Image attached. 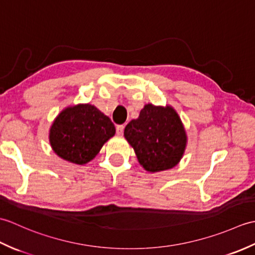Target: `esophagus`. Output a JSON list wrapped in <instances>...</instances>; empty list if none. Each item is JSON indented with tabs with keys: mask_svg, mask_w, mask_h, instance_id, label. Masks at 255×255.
<instances>
[{
	"mask_svg": "<svg viewBox=\"0 0 255 255\" xmlns=\"http://www.w3.org/2000/svg\"><path fill=\"white\" fill-rule=\"evenodd\" d=\"M124 128H125L124 125H117V126H116V133L119 134V136H122V134L124 133Z\"/></svg>",
	"mask_w": 255,
	"mask_h": 255,
	"instance_id": "obj_1",
	"label": "esophagus"
}]
</instances>
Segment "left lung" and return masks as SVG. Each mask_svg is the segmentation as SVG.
<instances>
[{
	"instance_id": "left-lung-1",
	"label": "left lung",
	"mask_w": 255,
	"mask_h": 255,
	"mask_svg": "<svg viewBox=\"0 0 255 255\" xmlns=\"http://www.w3.org/2000/svg\"><path fill=\"white\" fill-rule=\"evenodd\" d=\"M124 136L148 172L172 169L180 162L186 147V133L172 107L145 105L137 119L125 128Z\"/></svg>"
}]
</instances>
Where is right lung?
Here are the masks:
<instances>
[{
	"mask_svg": "<svg viewBox=\"0 0 255 255\" xmlns=\"http://www.w3.org/2000/svg\"><path fill=\"white\" fill-rule=\"evenodd\" d=\"M115 134V126L93 105L68 107L59 114L50 129L53 151L69 162L85 164L95 158L108 139Z\"/></svg>",
	"mask_w": 255,
	"mask_h": 255,
	"instance_id": "right-lung-1",
	"label": "right lung"
}]
</instances>
